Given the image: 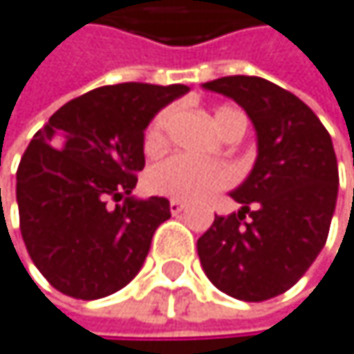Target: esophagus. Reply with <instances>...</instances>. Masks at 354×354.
I'll use <instances>...</instances> for the list:
<instances>
[{"mask_svg":"<svg viewBox=\"0 0 354 354\" xmlns=\"http://www.w3.org/2000/svg\"><path fill=\"white\" fill-rule=\"evenodd\" d=\"M181 211H185V205L181 201H171V213L173 215H179Z\"/></svg>","mask_w":354,"mask_h":354,"instance_id":"1","label":"esophagus"}]
</instances>
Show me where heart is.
Listing matches in <instances>:
<instances>
[{
	"instance_id": "1",
	"label": "heart",
	"mask_w": 354,
	"mask_h": 354,
	"mask_svg": "<svg viewBox=\"0 0 354 354\" xmlns=\"http://www.w3.org/2000/svg\"><path fill=\"white\" fill-rule=\"evenodd\" d=\"M236 109L232 107H219L213 115L215 129L223 135L230 127ZM171 111H160L145 131V147L156 149L160 147L167 139V127H169ZM234 181V171L223 162H201L192 160L187 156H169L165 160L156 162L147 171V187L153 194L173 198V201H183V203H198L209 198L211 194L217 189L227 187Z\"/></svg>"
}]
</instances>
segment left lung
<instances>
[{
	"instance_id": "8db88e82",
	"label": "left lung",
	"mask_w": 354,
	"mask_h": 354,
	"mask_svg": "<svg viewBox=\"0 0 354 354\" xmlns=\"http://www.w3.org/2000/svg\"><path fill=\"white\" fill-rule=\"evenodd\" d=\"M203 88L247 111L257 158L230 192L241 211L215 215L198 239V257L219 291L263 302L293 287L325 247L338 198L333 143L304 101L263 77L230 75Z\"/></svg>"
}]
</instances>
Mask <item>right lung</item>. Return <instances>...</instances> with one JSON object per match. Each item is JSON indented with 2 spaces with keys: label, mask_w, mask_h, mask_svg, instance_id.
Segmentation results:
<instances>
[{
  "label": "right lung",
  "mask_w": 354,
  "mask_h": 354,
  "mask_svg": "<svg viewBox=\"0 0 354 354\" xmlns=\"http://www.w3.org/2000/svg\"><path fill=\"white\" fill-rule=\"evenodd\" d=\"M189 91L183 84L101 86L52 113L16 171L25 247L48 283L77 299L129 285L156 227L171 217L167 198H135L151 118Z\"/></svg>",
  "instance_id": "add662e5"
}]
</instances>
